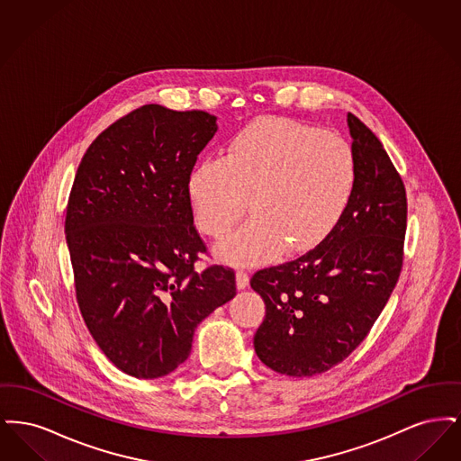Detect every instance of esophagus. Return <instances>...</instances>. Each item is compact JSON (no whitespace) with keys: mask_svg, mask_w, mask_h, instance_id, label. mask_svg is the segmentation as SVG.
<instances>
[{"mask_svg":"<svg viewBox=\"0 0 461 461\" xmlns=\"http://www.w3.org/2000/svg\"><path fill=\"white\" fill-rule=\"evenodd\" d=\"M247 285H249V273L245 269H237V286L241 290Z\"/></svg>","mask_w":461,"mask_h":461,"instance_id":"esophagus-1","label":"esophagus"}]
</instances>
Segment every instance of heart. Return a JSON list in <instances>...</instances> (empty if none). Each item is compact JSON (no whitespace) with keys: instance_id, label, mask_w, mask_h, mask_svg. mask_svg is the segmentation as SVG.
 Wrapping results in <instances>:
<instances>
[{"instance_id":"1","label":"heart","mask_w":461,"mask_h":461,"mask_svg":"<svg viewBox=\"0 0 461 461\" xmlns=\"http://www.w3.org/2000/svg\"><path fill=\"white\" fill-rule=\"evenodd\" d=\"M356 183L346 138L288 119H261L237 132L226 157L200 160L188 177L198 230L214 240L233 233L247 212L256 220L220 247L224 259L254 264L282 249L304 252L342 218Z\"/></svg>"}]
</instances>
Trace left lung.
<instances>
[{
  "instance_id": "8db88e82",
  "label": "left lung",
  "mask_w": 461,
  "mask_h": 461,
  "mask_svg": "<svg viewBox=\"0 0 461 461\" xmlns=\"http://www.w3.org/2000/svg\"><path fill=\"white\" fill-rule=\"evenodd\" d=\"M356 160L351 200L329 237L301 258L254 273L266 318L254 349L266 366L312 376L368 335L402 267L406 190L380 140L348 113Z\"/></svg>"
}]
</instances>
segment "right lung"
<instances>
[{"mask_svg":"<svg viewBox=\"0 0 461 461\" xmlns=\"http://www.w3.org/2000/svg\"><path fill=\"white\" fill-rule=\"evenodd\" d=\"M218 131L202 110L143 105L89 145L68 195L66 235L76 299L91 337L136 378L175 372L194 333L235 297V273L195 269L188 177Z\"/></svg>","mask_w":461,"mask_h":461,"instance_id":"obj_1","label":"right lung"}]
</instances>
